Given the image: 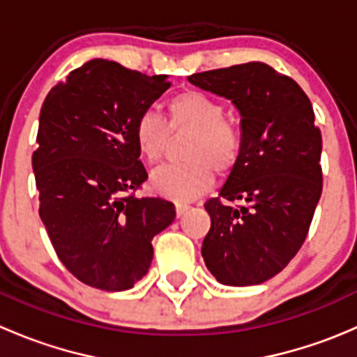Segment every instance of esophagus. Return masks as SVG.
Here are the masks:
<instances>
[{
  "label": "esophagus",
  "mask_w": 357,
  "mask_h": 357,
  "mask_svg": "<svg viewBox=\"0 0 357 357\" xmlns=\"http://www.w3.org/2000/svg\"><path fill=\"white\" fill-rule=\"evenodd\" d=\"M188 208H190L188 204H181V202H178V204H176V214H178V218H181Z\"/></svg>",
  "instance_id": "obj_1"
}]
</instances>
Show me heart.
<instances>
[{"label":"heart","mask_w":357,"mask_h":357,"mask_svg":"<svg viewBox=\"0 0 357 357\" xmlns=\"http://www.w3.org/2000/svg\"><path fill=\"white\" fill-rule=\"evenodd\" d=\"M169 122L152 110L136 117L132 138L142 158L157 164L165 152L169 129L174 135L192 132L185 146L186 162L164 165L150 178L153 192L167 199L188 202L207 192L215 179L229 174L243 153L242 126L225 117V105L200 89H185L167 103Z\"/></svg>","instance_id":"b5f03b06"}]
</instances>
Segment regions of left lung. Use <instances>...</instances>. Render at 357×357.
Here are the masks:
<instances>
[{
	"mask_svg": "<svg viewBox=\"0 0 357 357\" xmlns=\"http://www.w3.org/2000/svg\"><path fill=\"white\" fill-rule=\"evenodd\" d=\"M188 81L231 100L245 138L219 195L204 204L211 229L202 257L222 285H259L305 242L323 190L321 131L301 86L266 63L215 68Z\"/></svg>",
	"mask_w": 357,
	"mask_h": 357,
	"instance_id": "obj_1",
	"label": "left lung"
}]
</instances>
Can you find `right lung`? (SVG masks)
<instances>
[{"label": "right lung", "instance_id": "right-lung-1", "mask_svg": "<svg viewBox=\"0 0 357 357\" xmlns=\"http://www.w3.org/2000/svg\"><path fill=\"white\" fill-rule=\"evenodd\" d=\"M169 86L167 75L95 59L43 103L32 153L39 215L62 264L86 285L131 289L149 273L153 236L174 221L172 202L135 197L149 174L132 126Z\"/></svg>", "mask_w": 357, "mask_h": 357}]
</instances>
